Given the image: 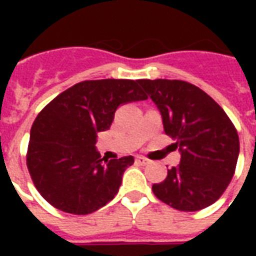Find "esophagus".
Listing matches in <instances>:
<instances>
[{
  "label": "esophagus",
  "instance_id": "obj_1",
  "mask_svg": "<svg viewBox=\"0 0 256 256\" xmlns=\"http://www.w3.org/2000/svg\"><path fill=\"white\" fill-rule=\"evenodd\" d=\"M136 162L137 163H140V164H142V166H145V164H150V160L146 159V158H144V156H136Z\"/></svg>",
  "mask_w": 256,
  "mask_h": 256
}]
</instances>
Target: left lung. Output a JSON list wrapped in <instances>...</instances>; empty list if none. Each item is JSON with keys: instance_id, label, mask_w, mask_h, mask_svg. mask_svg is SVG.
<instances>
[{"instance_id": "8db88e82", "label": "left lung", "mask_w": 256, "mask_h": 256, "mask_svg": "<svg viewBox=\"0 0 256 256\" xmlns=\"http://www.w3.org/2000/svg\"><path fill=\"white\" fill-rule=\"evenodd\" d=\"M160 112L163 128L181 154L177 167L152 190L180 211H198L215 203L236 170L240 142L225 111L207 93L184 80L140 79Z\"/></svg>"}]
</instances>
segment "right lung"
Returning <instances> with one entry per match:
<instances>
[{"mask_svg": "<svg viewBox=\"0 0 256 256\" xmlns=\"http://www.w3.org/2000/svg\"><path fill=\"white\" fill-rule=\"evenodd\" d=\"M146 98L132 79L84 80L53 98L32 123L27 150V167L42 198L75 215L111 202L134 158L102 162L97 134L111 128L118 106Z\"/></svg>", "mask_w": 256, "mask_h": 256, "instance_id": "obj_1", "label": "right lung"}]
</instances>
